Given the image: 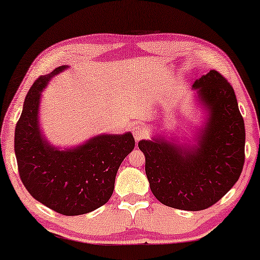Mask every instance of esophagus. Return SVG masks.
<instances>
[{"label": "esophagus", "instance_id": "1", "mask_svg": "<svg viewBox=\"0 0 260 260\" xmlns=\"http://www.w3.org/2000/svg\"><path fill=\"white\" fill-rule=\"evenodd\" d=\"M132 132H133L135 141L141 140V139H144L146 135H147V131H146L144 127L140 126V125H135L133 127V129H132Z\"/></svg>", "mask_w": 260, "mask_h": 260}]
</instances>
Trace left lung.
I'll return each mask as SVG.
<instances>
[{"label": "left lung", "mask_w": 260, "mask_h": 260, "mask_svg": "<svg viewBox=\"0 0 260 260\" xmlns=\"http://www.w3.org/2000/svg\"><path fill=\"white\" fill-rule=\"evenodd\" d=\"M193 89L206 112L193 142L175 144L161 135L140 140L149 187L166 206L202 211L219 202L238 181L245 160V125L232 86L210 71Z\"/></svg>", "instance_id": "8db88e82"}]
</instances>
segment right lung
I'll return each instance as SVG.
<instances>
[{
    "mask_svg": "<svg viewBox=\"0 0 260 260\" xmlns=\"http://www.w3.org/2000/svg\"><path fill=\"white\" fill-rule=\"evenodd\" d=\"M60 66L40 76L24 99L15 128V155L24 187L31 197L63 215L89 213L108 202L120 165L133 151L131 132L100 134L85 144L60 149L50 145L40 128L41 93Z\"/></svg>",
    "mask_w": 260,
    "mask_h": 260,
    "instance_id": "add662e5",
    "label": "right lung"
}]
</instances>
